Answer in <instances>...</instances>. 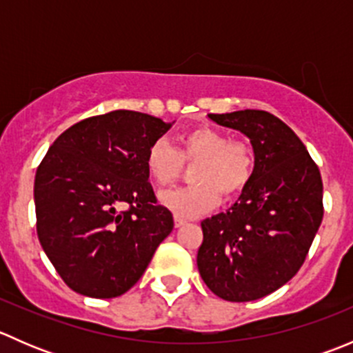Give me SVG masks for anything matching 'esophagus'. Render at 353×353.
Instances as JSON below:
<instances>
[{"label": "esophagus", "mask_w": 353, "mask_h": 353, "mask_svg": "<svg viewBox=\"0 0 353 353\" xmlns=\"http://www.w3.org/2000/svg\"><path fill=\"white\" fill-rule=\"evenodd\" d=\"M174 223H176V227H181V225H184V223H186V220L176 215V216H174Z\"/></svg>", "instance_id": "1"}]
</instances>
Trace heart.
Returning a JSON list of instances; mask_svg holds the SVG:
<instances>
[{"instance_id": "b5f03b06", "label": "heart", "mask_w": 353, "mask_h": 353, "mask_svg": "<svg viewBox=\"0 0 353 353\" xmlns=\"http://www.w3.org/2000/svg\"><path fill=\"white\" fill-rule=\"evenodd\" d=\"M194 166V184L160 194V203L181 219H194L219 205L220 194L234 198L251 183L254 154L245 141L230 140L223 131L198 128L179 138L174 148L167 140H157L148 148L145 167L159 188L176 183L184 163Z\"/></svg>"}]
</instances>
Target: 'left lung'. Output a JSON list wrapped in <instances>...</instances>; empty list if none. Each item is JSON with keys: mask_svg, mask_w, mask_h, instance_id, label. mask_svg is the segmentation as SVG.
<instances>
[{"mask_svg": "<svg viewBox=\"0 0 353 353\" xmlns=\"http://www.w3.org/2000/svg\"><path fill=\"white\" fill-rule=\"evenodd\" d=\"M251 140L254 172L225 213L201 222L198 270L223 301L249 302L285 285L321 225L323 181L297 134L266 110L208 114Z\"/></svg>", "mask_w": 353, "mask_h": 353, "instance_id": "left-lung-1", "label": "left lung"}]
</instances>
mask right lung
I'll return each instance as SVG.
<instances>
[{"mask_svg":"<svg viewBox=\"0 0 353 353\" xmlns=\"http://www.w3.org/2000/svg\"><path fill=\"white\" fill-rule=\"evenodd\" d=\"M170 128L137 110H112L68 128L35 172L37 236L71 290L112 299L130 290L172 213L157 203L145 157Z\"/></svg>","mask_w":353,"mask_h":353,"instance_id":"obj_1","label":"right lung"}]
</instances>
